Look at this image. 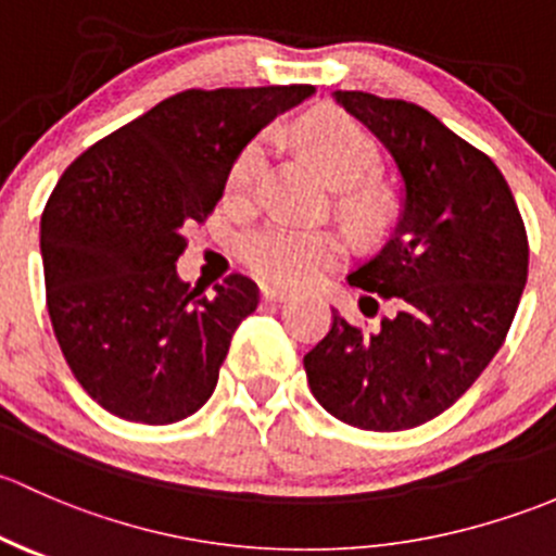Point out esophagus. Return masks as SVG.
Returning a JSON list of instances; mask_svg holds the SVG:
<instances>
[{
	"label": "esophagus",
	"mask_w": 556,
	"mask_h": 556,
	"mask_svg": "<svg viewBox=\"0 0 556 556\" xmlns=\"http://www.w3.org/2000/svg\"><path fill=\"white\" fill-rule=\"evenodd\" d=\"M262 296L270 302H286V300H291V291L280 289V286H262Z\"/></svg>",
	"instance_id": "esophagus-1"
}]
</instances>
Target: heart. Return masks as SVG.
Wrapping results in <instances>:
<instances>
[{
  "label": "heart",
  "instance_id": "heart-1",
  "mask_svg": "<svg viewBox=\"0 0 556 556\" xmlns=\"http://www.w3.org/2000/svg\"><path fill=\"white\" fill-rule=\"evenodd\" d=\"M302 150L316 163V168L334 187H348L342 194V208L358 225H375L386 211V194L380 187L364 185L366 176L380 163V150L369 130L358 119L334 106H320L302 117L296 128ZM267 139L249 141L232 160L227 174V198L232 203H249L256 192L262 165H265ZM363 185L358 186L357 181ZM357 187L353 188L352 185ZM340 254V240L326 230L273 222L243 240V260L256 276L273 283L294 286L311 280L329 267Z\"/></svg>",
  "mask_w": 556,
  "mask_h": 556
}]
</instances>
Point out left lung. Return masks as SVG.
I'll use <instances>...</instances> for the list:
<instances>
[{
  "instance_id": "left-lung-1",
  "label": "left lung",
  "mask_w": 556,
  "mask_h": 556,
  "mask_svg": "<svg viewBox=\"0 0 556 556\" xmlns=\"http://www.w3.org/2000/svg\"><path fill=\"white\" fill-rule=\"evenodd\" d=\"M337 104L399 165L404 205L386 243L348 276L375 329L331 307L305 356L313 396L364 431H406L450 409L501 351L528 283V232L497 165L428 109L362 90Z\"/></svg>"
}]
</instances>
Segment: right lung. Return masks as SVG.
<instances>
[{
  "label": "right lung",
  "instance_id": "obj_1",
  "mask_svg": "<svg viewBox=\"0 0 556 556\" xmlns=\"http://www.w3.org/2000/svg\"><path fill=\"white\" fill-rule=\"evenodd\" d=\"M313 90H185L64 170L39 225L48 313L68 369L106 412L168 426L211 399L260 289L240 273L214 300L185 283V232L214 214L238 152Z\"/></svg>",
  "mask_w": 556,
  "mask_h": 556
}]
</instances>
